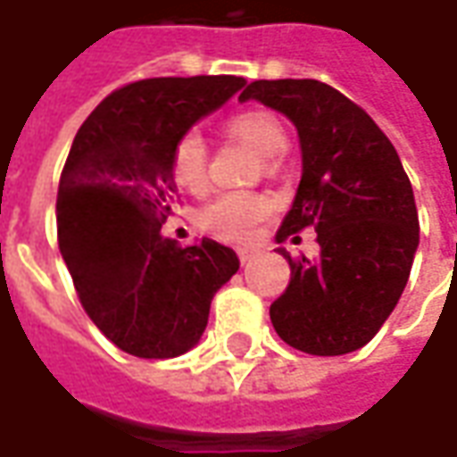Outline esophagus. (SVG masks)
<instances>
[{
	"label": "esophagus",
	"mask_w": 457,
	"mask_h": 457,
	"mask_svg": "<svg viewBox=\"0 0 457 457\" xmlns=\"http://www.w3.org/2000/svg\"><path fill=\"white\" fill-rule=\"evenodd\" d=\"M237 254H240V262H242V265H245V262H250V260H253V257L257 253H254V250H247V247H242V250Z\"/></svg>",
	"instance_id": "1"
}]
</instances>
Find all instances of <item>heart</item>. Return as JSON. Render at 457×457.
<instances>
[{
    "label": "heart",
    "mask_w": 457,
    "mask_h": 457,
    "mask_svg": "<svg viewBox=\"0 0 457 457\" xmlns=\"http://www.w3.org/2000/svg\"><path fill=\"white\" fill-rule=\"evenodd\" d=\"M225 132L232 139L253 147L265 160H275L287 150V132L282 122L268 110H247L232 114L225 122ZM172 177L187 192H203L210 179V150L197 129H189L177 139L172 147ZM268 197L253 192H225L200 212V225L222 240L247 242L253 240L257 228L268 220Z\"/></svg>",
    "instance_id": "b5f03b06"
}]
</instances>
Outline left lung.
<instances>
[{"instance_id": "1", "label": "left lung", "mask_w": 457, "mask_h": 457, "mask_svg": "<svg viewBox=\"0 0 457 457\" xmlns=\"http://www.w3.org/2000/svg\"><path fill=\"white\" fill-rule=\"evenodd\" d=\"M257 99L297 129L303 177L278 242L315 228L320 254L290 262V285L270 305L275 333L310 355L368 345L398 305L420 240L411 179L398 152L355 102L318 79H257Z\"/></svg>"}]
</instances>
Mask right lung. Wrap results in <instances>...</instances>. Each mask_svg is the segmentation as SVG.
Here are the masks:
<instances>
[{"label": "right lung", "mask_w": 457, "mask_h": 457, "mask_svg": "<svg viewBox=\"0 0 457 457\" xmlns=\"http://www.w3.org/2000/svg\"><path fill=\"white\" fill-rule=\"evenodd\" d=\"M242 87L229 74L139 79L102 99L72 142L59 179V253L87 315L135 358L197 345L212 297L240 270L235 250L210 237L179 247L162 225L177 192L175 142Z\"/></svg>", "instance_id": "add662e5"}]
</instances>
